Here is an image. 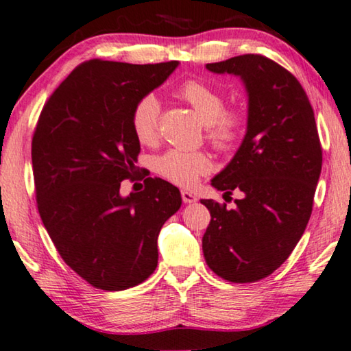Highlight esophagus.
Wrapping results in <instances>:
<instances>
[{"label": "esophagus", "mask_w": 351, "mask_h": 351, "mask_svg": "<svg viewBox=\"0 0 351 351\" xmlns=\"http://www.w3.org/2000/svg\"><path fill=\"white\" fill-rule=\"evenodd\" d=\"M180 195H182V201H184L185 204H190V202H195L196 201V196L193 195V193L186 191V190H182Z\"/></svg>", "instance_id": "esophagus-1"}]
</instances>
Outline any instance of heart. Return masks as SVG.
Returning a JSON list of instances; mask_svg holds the SVG:
<instances>
[{"mask_svg":"<svg viewBox=\"0 0 351 351\" xmlns=\"http://www.w3.org/2000/svg\"><path fill=\"white\" fill-rule=\"evenodd\" d=\"M179 96L199 115L206 125V139L213 149L232 152L239 145L245 117L241 110L226 109V99L217 88L201 80H186L180 85ZM133 133L141 144H152L158 138L160 101L155 95H145L131 112ZM154 171L163 179L180 186H190L201 176L212 171V160L206 152H184L171 149L154 158Z\"/></svg>","mask_w":351,"mask_h":351,"instance_id":"obj_1","label":"heart"}]
</instances>
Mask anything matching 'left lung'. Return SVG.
Returning <instances> with one entry per match:
<instances>
[{"label":"left lung","instance_id":"8db88e82","mask_svg":"<svg viewBox=\"0 0 351 351\" xmlns=\"http://www.w3.org/2000/svg\"><path fill=\"white\" fill-rule=\"evenodd\" d=\"M239 75L248 93L247 134L212 185L242 191L234 209L202 199L210 223L202 236L207 266L232 283H252L285 263L312 215L323 150L311 101L283 66L256 53L209 63Z\"/></svg>","mask_w":351,"mask_h":351}]
</instances>
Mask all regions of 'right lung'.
Here are the masks:
<instances>
[{
    "instance_id": "obj_1",
    "label": "right lung",
    "mask_w": 351,
    "mask_h": 351,
    "mask_svg": "<svg viewBox=\"0 0 351 351\" xmlns=\"http://www.w3.org/2000/svg\"><path fill=\"white\" fill-rule=\"evenodd\" d=\"M179 62L130 64L88 60L50 95L32 142L38 210L63 261L91 287L121 291L158 264L161 226L180 209L179 188L147 177L123 197L141 152L134 104L160 87Z\"/></svg>"
}]
</instances>
